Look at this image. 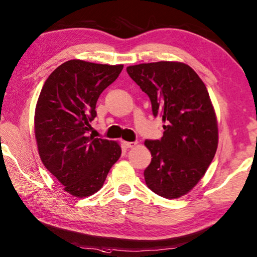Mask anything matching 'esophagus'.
<instances>
[{"mask_svg":"<svg viewBox=\"0 0 257 257\" xmlns=\"http://www.w3.org/2000/svg\"><path fill=\"white\" fill-rule=\"evenodd\" d=\"M123 145L127 149H133V148H135V146L137 145V142H123Z\"/></svg>","mask_w":257,"mask_h":257,"instance_id":"1","label":"esophagus"}]
</instances>
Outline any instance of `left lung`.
<instances>
[{
	"label": "left lung",
	"mask_w": 257,
	"mask_h": 257,
	"mask_svg": "<svg viewBox=\"0 0 257 257\" xmlns=\"http://www.w3.org/2000/svg\"><path fill=\"white\" fill-rule=\"evenodd\" d=\"M127 72L149 96L153 115L165 123L161 140L144 143L152 156L144 170L146 185L164 198H180L201 180L217 150V120L209 93L184 63L140 64Z\"/></svg>",
	"instance_id": "obj_1"
}]
</instances>
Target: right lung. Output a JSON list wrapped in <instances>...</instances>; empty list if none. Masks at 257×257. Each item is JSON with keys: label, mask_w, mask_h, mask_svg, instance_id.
Here are the masks:
<instances>
[{"label": "right lung", "mask_w": 257, "mask_h": 257, "mask_svg": "<svg viewBox=\"0 0 257 257\" xmlns=\"http://www.w3.org/2000/svg\"><path fill=\"white\" fill-rule=\"evenodd\" d=\"M123 65H103L73 59L51 73L35 108L34 129L39 154L46 168L76 198L103 186L121 156L114 141L88 136L100 93Z\"/></svg>", "instance_id": "obj_1"}]
</instances>
